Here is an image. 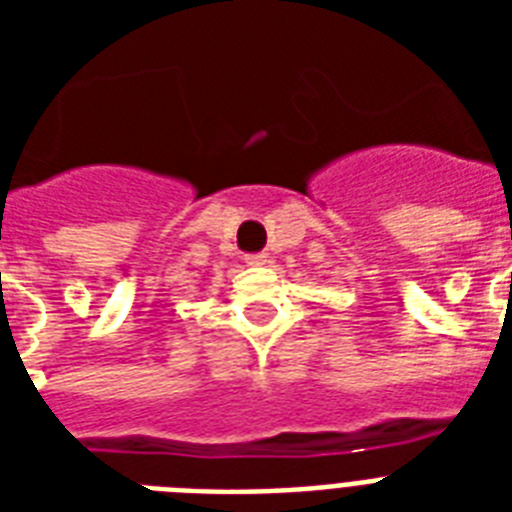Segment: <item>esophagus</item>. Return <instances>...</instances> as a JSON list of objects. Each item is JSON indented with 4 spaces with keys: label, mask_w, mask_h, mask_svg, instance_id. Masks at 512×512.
Listing matches in <instances>:
<instances>
[{
    "label": "esophagus",
    "mask_w": 512,
    "mask_h": 512,
    "mask_svg": "<svg viewBox=\"0 0 512 512\" xmlns=\"http://www.w3.org/2000/svg\"><path fill=\"white\" fill-rule=\"evenodd\" d=\"M244 260H247V265H265L268 263V255H247Z\"/></svg>",
    "instance_id": "esophagus-1"
}]
</instances>
